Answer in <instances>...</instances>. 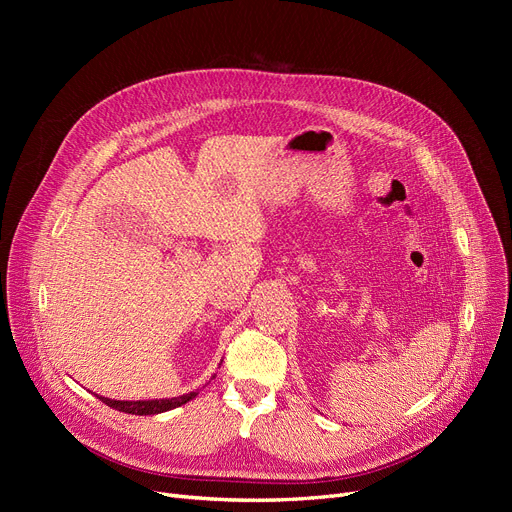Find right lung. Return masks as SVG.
Returning a JSON list of instances; mask_svg holds the SVG:
<instances>
[{
  "instance_id": "1",
  "label": "right lung",
  "mask_w": 512,
  "mask_h": 512,
  "mask_svg": "<svg viewBox=\"0 0 512 512\" xmlns=\"http://www.w3.org/2000/svg\"><path fill=\"white\" fill-rule=\"evenodd\" d=\"M197 394L199 392H188V394L174 396V398H153V400H112V398L99 396V400L105 402L107 407L128 413V415H157V413H166V411L186 405V402L193 400Z\"/></svg>"
}]
</instances>
